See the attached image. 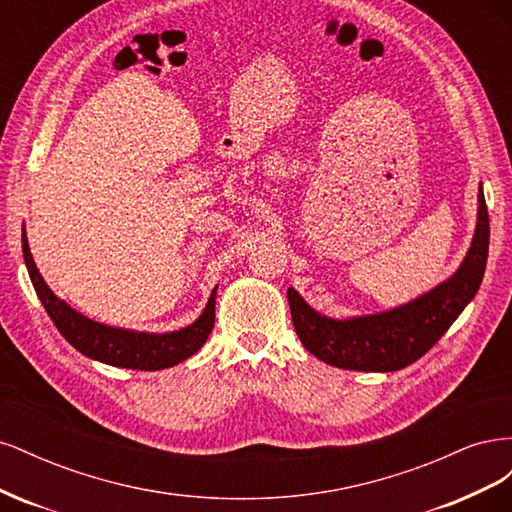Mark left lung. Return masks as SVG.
<instances>
[{"instance_id":"obj_1","label":"left lung","mask_w":512,"mask_h":512,"mask_svg":"<svg viewBox=\"0 0 512 512\" xmlns=\"http://www.w3.org/2000/svg\"><path fill=\"white\" fill-rule=\"evenodd\" d=\"M489 254V215L478 183L476 228L459 269L404 305L386 312L329 318L288 288V303L301 344L316 359L352 371H397L421 359L474 299Z\"/></svg>"}]
</instances>
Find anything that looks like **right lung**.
I'll list each match as a JSON object with an SVG mask.
<instances>
[{"mask_svg": "<svg viewBox=\"0 0 512 512\" xmlns=\"http://www.w3.org/2000/svg\"><path fill=\"white\" fill-rule=\"evenodd\" d=\"M23 256L25 267L32 277L38 299L42 301L46 314L51 316L59 333L66 337V342L74 346L81 354L89 359L126 369H141V371H158L183 363L190 359L194 352L203 348L215 322V294L218 286L211 290V297L192 324L179 331L170 333H145V331H130L106 327L102 322L91 320L76 312L64 299L46 286L44 277L40 275L34 256L29 252L27 232L23 226Z\"/></svg>", "mask_w": 512, "mask_h": 512, "instance_id": "right-lung-1", "label": "right lung"}]
</instances>
